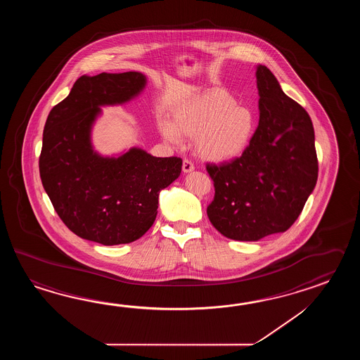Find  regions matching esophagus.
Masks as SVG:
<instances>
[{
  "instance_id": "1",
  "label": "esophagus",
  "mask_w": 360,
  "mask_h": 360,
  "mask_svg": "<svg viewBox=\"0 0 360 360\" xmlns=\"http://www.w3.org/2000/svg\"><path fill=\"white\" fill-rule=\"evenodd\" d=\"M194 169V165H193V162L191 160H188V158H184L183 161V171L184 172H191Z\"/></svg>"
}]
</instances>
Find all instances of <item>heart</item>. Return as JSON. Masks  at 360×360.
<instances>
[{"instance_id":"heart-1","label":"heart","mask_w":360,"mask_h":360,"mask_svg":"<svg viewBox=\"0 0 360 360\" xmlns=\"http://www.w3.org/2000/svg\"><path fill=\"white\" fill-rule=\"evenodd\" d=\"M236 104L228 92H207L177 108L172 126L162 124V135L174 146L180 144V135L197 136V152L207 161L236 160L250 146L256 129L251 109Z\"/></svg>"}]
</instances>
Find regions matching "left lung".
I'll return each instance as SVG.
<instances>
[{
    "label": "left lung",
    "mask_w": 360,
    "mask_h": 360,
    "mask_svg": "<svg viewBox=\"0 0 360 360\" xmlns=\"http://www.w3.org/2000/svg\"><path fill=\"white\" fill-rule=\"evenodd\" d=\"M260 121L243 154L207 163L214 197L207 216L234 240H259L290 229L318 180L313 123L265 65L256 72Z\"/></svg>",
    "instance_id": "8db88e82"
}]
</instances>
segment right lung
I'll return each mask as SVG.
<instances>
[{"label": "right lung", "mask_w": 360, "mask_h": 360, "mask_svg": "<svg viewBox=\"0 0 360 360\" xmlns=\"http://www.w3.org/2000/svg\"><path fill=\"white\" fill-rule=\"evenodd\" d=\"M139 72L79 77L49 113L39 176L61 221L100 245L131 243L153 225L160 191L175 181L179 157L157 158L132 148L118 158L92 150L90 130L101 105L121 104L146 86Z\"/></svg>", "instance_id": "obj_1"}]
</instances>
